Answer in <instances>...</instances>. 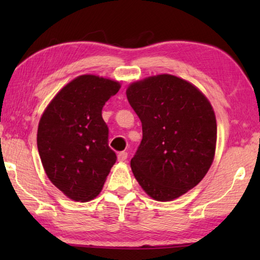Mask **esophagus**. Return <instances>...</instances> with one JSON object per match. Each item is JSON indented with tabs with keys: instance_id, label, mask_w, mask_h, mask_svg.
Here are the masks:
<instances>
[{
	"instance_id": "1",
	"label": "esophagus",
	"mask_w": 260,
	"mask_h": 260,
	"mask_svg": "<svg viewBox=\"0 0 260 260\" xmlns=\"http://www.w3.org/2000/svg\"><path fill=\"white\" fill-rule=\"evenodd\" d=\"M127 157H128V155H127V152L125 151L118 153V160L119 161H125L127 159Z\"/></svg>"
}]
</instances>
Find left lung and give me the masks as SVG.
Returning a JSON list of instances; mask_svg holds the SVG:
<instances>
[{
  "mask_svg": "<svg viewBox=\"0 0 260 260\" xmlns=\"http://www.w3.org/2000/svg\"><path fill=\"white\" fill-rule=\"evenodd\" d=\"M126 95L142 122V141L131 160L134 177L151 199H178L202 181L213 161L212 105L199 88L171 74L131 83Z\"/></svg>",
  "mask_w": 260,
  "mask_h": 260,
  "instance_id": "1",
  "label": "left lung"
}]
</instances>
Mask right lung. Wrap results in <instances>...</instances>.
<instances>
[{
    "label": "right lung",
    "mask_w": 260,
    "mask_h": 260,
    "mask_svg": "<svg viewBox=\"0 0 260 260\" xmlns=\"http://www.w3.org/2000/svg\"><path fill=\"white\" fill-rule=\"evenodd\" d=\"M120 83L93 74L69 82L52 99L38 127V150L50 181L77 202L102 190L117 160L102 109Z\"/></svg>",
    "instance_id": "1"
}]
</instances>
